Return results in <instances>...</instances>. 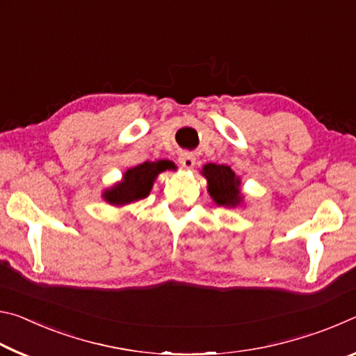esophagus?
Returning a JSON list of instances; mask_svg holds the SVG:
<instances>
[{
	"mask_svg": "<svg viewBox=\"0 0 356 356\" xmlns=\"http://www.w3.org/2000/svg\"><path fill=\"white\" fill-rule=\"evenodd\" d=\"M195 156L190 152H182L179 155V163L182 168H186V170H190V168L195 166Z\"/></svg>",
	"mask_w": 356,
	"mask_h": 356,
	"instance_id": "obj_1",
	"label": "esophagus"
}]
</instances>
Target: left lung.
Returning a JSON list of instances; mask_svg holds the SVG:
<instances>
[{"mask_svg":"<svg viewBox=\"0 0 356 356\" xmlns=\"http://www.w3.org/2000/svg\"><path fill=\"white\" fill-rule=\"evenodd\" d=\"M209 182V193L218 206H237L240 202V180L226 165L209 163L202 168Z\"/></svg>","mask_w":356,"mask_h":356,"instance_id":"1","label":"left lung"}]
</instances>
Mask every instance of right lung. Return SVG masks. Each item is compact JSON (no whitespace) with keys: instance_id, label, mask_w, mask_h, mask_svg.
Returning a JSON list of instances; mask_svg holds the SVG:
<instances>
[{"instance_id":"obj_1","label":"right lung","mask_w":356,"mask_h":356,"mask_svg":"<svg viewBox=\"0 0 356 356\" xmlns=\"http://www.w3.org/2000/svg\"><path fill=\"white\" fill-rule=\"evenodd\" d=\"M171 165V161L161 160L156 163L146 161V163L131 168L124 174L122 182L105 191V200L114 206H124V204L143 200V197L149 196L159 172L170 170Z\"/></svg>"}]
</instances>
